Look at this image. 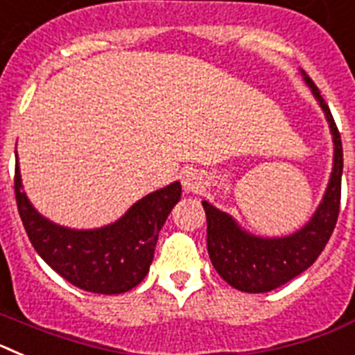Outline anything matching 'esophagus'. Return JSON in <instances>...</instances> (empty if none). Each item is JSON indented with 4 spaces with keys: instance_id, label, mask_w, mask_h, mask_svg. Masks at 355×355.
<instances>
[{
    "instance_id": "34e87169",
    "label": "esophagus",
    "mask_w": 355,
    "mask_h": 355,
    "mask_svg": "<svg viewBox=\"0 0 355 355\" xmlns=\"http://www.w3.org/2000/svg\"><path fill=\"white\" fill-rule=\"evenodd\" d=\"M183 187L187 192H199L202 188V175L197 171H187L183 174Z\"/></svg>"
}]
</instances>
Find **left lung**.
I'll return each mask as SVG.
<instances>
[{
    "instance_id": "left-lung-1",
    "label": "left lung",
    "mask_w": 355,
    "mask_h": 355,
    "mask_svg": "<svg viewBox=\"0 0 355 355\" xmlns=\"http://www.w3.org/2000/svg\"><path fill=\"white\" fill-rule=\"evenodd\" d=\"M304 80L311 87L313 96L324 110L334 142L331 180L311 220L290 236H254L243 231L233 220V216L202 200L208 220L209 259L225 283L247 293H265L275 290L307 270L327 245L340 215L343 174V147L340 131L327 103L324 101L311 78L304 74Z\"/></svg>"
}]
</instances>
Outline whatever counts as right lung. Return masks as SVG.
<instances>
[{
    "instance_id": "1",
    "label": "right lung",
    "mask_w": 355,
    "mask_h": 355,
    "mask_svg": "<svg viewBox=\"0 0 355 355\" xmlns=\"http://www.w3.org/2000/svg\"><path fill=\"white\" fill-rule=\"evenodd\" d=\"M15 202L26 234L40 258L65 281L85 291L124 293L144 281L155 256L159 229L181 199L175 183L135 202L124 216L101 229L56 225L30 205L15 162Z\"/></svg>"
}]
</instances>
